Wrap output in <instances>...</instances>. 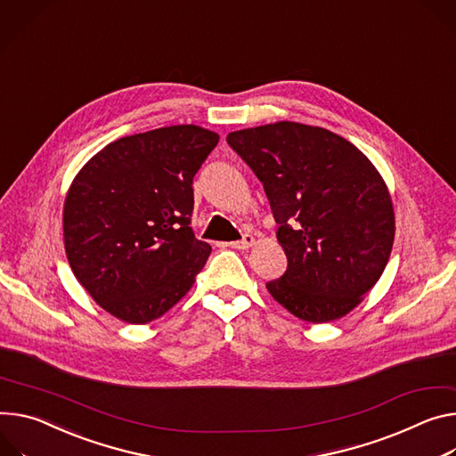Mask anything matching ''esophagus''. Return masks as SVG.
<instances>
[{
	"label": "esophagus",
	"instance_id": "esophagus-1",
	"mask_svg": "<svg viewBox=\"0 0 456 456\" xmlns=\"http://www.w3.org/2000/svg\"><path fill=\"white\" fill-rule=\"evenodd\" d=\"M255 243V238L253 234H243L241 240H236V241H231L227 243L229 247H232V249H249V247Z\"/></svg>",
	"mask_w": 456,
	"mask_h": 456
}]
</instances>
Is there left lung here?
Listing matches in <instances>:
<instances>
[{
	"instance_id": "8db88e82",
	"label": "left lung",
	"mask_w": 456,
	"mask_h": 456,
	"mask_svg": "<svg viewBox=\"0 0 456 456\" xmlns=\"http://www.w3.org/2000/svg\"><path fill=\"white\" fill-rule=\"evenodd\" d=\"M227 143L264 183L285 273L265 287L300 320L323 323L360 304L382 276L395 240L389 191L342 136L295 121L243 129Z\"/></svg>"
}]
</instances>
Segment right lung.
Instances as JSON below:
<instances>
[{
    "mask_svg": "<svg viewBox=\"0 0 456 456\" xmlns=\"http://www.w3.org/2000/svg\"><path fill=\"white\" fill-rule=\"evenodd\" d=\"M218 140L198 126L126 136L74 178L63 207L65 253L107 313L149 323L192 287L211 255L191 227L192 178Z\"/></svg>",
    "mask_w": 456,
    "mask_h": 456,
    "instance_id": "right-lung-1",
    "label": "right lung"
}]
</instances>
